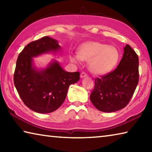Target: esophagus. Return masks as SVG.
Listing matches in <instances>:
<instances>
[{"mask_svg":"<svg viewBox=\"0 0 152 152\" xmlns=\"http://www.w3.org/2000/svg\"><path fill=\"white\" fill-rule=\"evenodd\" d=\"M87 76V74L85 72H82L80 74V78H85V77Z\"/></svg>","mask_w":152,"mask_h":152,"instance_id":"1","label":"esophagus"}]
</instances>
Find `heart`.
Returning a JSON list of instances; mask_svg holds the SVG:
<instances>
[{
	"label": "heart",
	"mask_w": 152,
	"mask_h": 152,
	"mask_svg": "<svg viewBox=\"0 0 152 152\" xmlns=\"http://www.w3.org/2000/svg\"><path fill=\"white\" fill-rule=\"evenodd\" d=\"M120 53L117 48L98 42H88L78 49V56L72 55L70 60L79 64L80 61L88 62L90 71L95 75H105L110 72L119 62Z\"/></svg>",
	"instance_id": "obj_1"
}]
</instances>
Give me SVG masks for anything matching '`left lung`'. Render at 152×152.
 <instances>
[{"mask_svg":"<svg viewBox=\"0 0 152 152\" xmlns=\"http://www.w3.org/2000/svg\"><path fill=\"white\" fill-rule=\"evenodd\" d=\"M123 51L117 68L95 80L90 99L100 111L111 113L123 109L130 101L137 86L138 56L129 45H126Z\"/></svg>","mask_w":152,"mask_h":152,"instance_id":"1","label":"left lung"}]
</instances>
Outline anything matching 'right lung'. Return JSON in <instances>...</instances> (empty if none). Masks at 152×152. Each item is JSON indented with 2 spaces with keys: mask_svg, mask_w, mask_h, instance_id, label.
I'll use <instances>...</instances> for the list:
<instances>
[{
  "mask_svg": "<svg viewBox=\"0 0 152 152\" xmlns=\"http://www.w3.org/2000/svg\"><path fill=\"white\" fill-rule=\"evenodd\" d=\"M61 51L58 41L45 36L25 46L19 53L14 74V84L26 106L39 113L55 111L65 101L69 86L80 80V72H68L57 60L37 68L34 59L45 53Z\"/></svg>",
  "mask_w": 152,
  "mask_h": 152,
  "instance_id": "right-lung-1",
  "label": "right lung"
}]
</instances>
